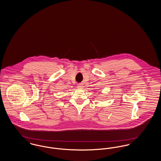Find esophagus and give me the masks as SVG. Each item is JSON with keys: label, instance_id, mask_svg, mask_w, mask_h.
<instances>
[{"label": "esophagus", "instance_id": "1", "mask_svg": "<svg viewBox=\"0 0 161 161\" xmlns=\"http://www.w3.org/2000/svg\"><path fill=\"white\" fill-rule=\"evenodd\" d=\"M77 87H78V89H81L83 88V84H79L77 86Z\"/></svg>", "mask_w": 161, "mask_h": 161}]
</instances>
